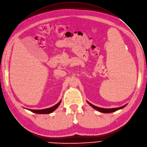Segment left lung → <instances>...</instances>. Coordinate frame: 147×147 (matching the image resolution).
Masks as SVG:
<instances>
[{"label": "left lung", "instance_id": "obj_1", "mask_svg": "<svg viewBox=\"0 0 147 147\" xmlns=\"http://www.w3.org/2000/svg\"><path fill=\"white\" fill-rule=\"evenodd\" d=\"M87 102L94 109H95L96 110H97V111H98L100 112H102V113H111V112H115V111H118L119 109H121L125 108L127 105V104H126V105H125L122 107H118V108H100V107H96V106L92 104L91 103H90L89 101H87Z\"/></svg>", "mask_w": 147, "mask_h": 147}]
</instances>
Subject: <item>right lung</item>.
I'll return each instance as SVG.
<instances>
[{
  "instance_id": "obj_1",
  "label": "right lung",
  "mask_w": 147,
  "mask_h": 147,
  "mask_svg": "<svg viewBox=\"0 0 147 147\" xmlns=\"http://www.w3.org/2000/svg\"><path fill=\"white\" fill-rule=\"evenodd\" d=\"M61 102V100L58 102L57 104H55L54 106H53L50 108H46V109H27L28 110L34 113H38V114H47V113H50L51 112H53V111H54L59 105H60Z\"/></svg>"
}]
</instances>
